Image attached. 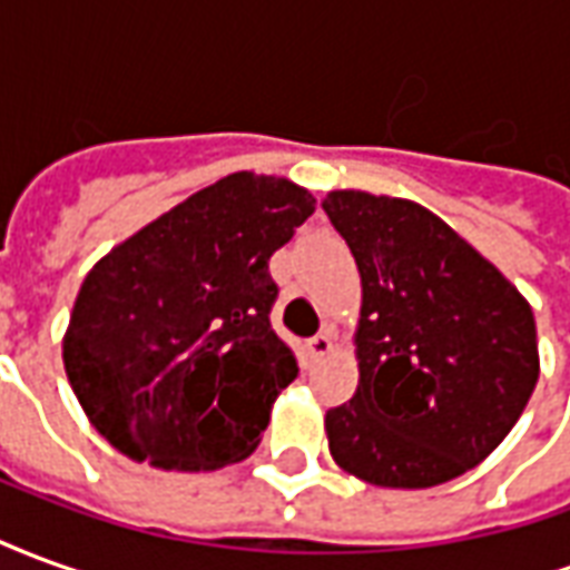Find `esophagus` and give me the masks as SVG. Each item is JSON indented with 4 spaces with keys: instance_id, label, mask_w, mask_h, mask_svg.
I'll use <instances>...</instances> for the list:
<instances>
[{
    "instance_id": "esophagus-1",
    "label": "esophagus",
    "mask_w": 570,
    "mask_h": 570,
    "mask_svg": "<svg viewBox=\"0 0 570 570\" xmlns=\"http://www.w3.org/2000/svg\"><path fill=\"white\" fill-rule=\"evenodd\" d=\"M308 357L311 360H323V357H330L333 354V335L330 333H321V335H314V338H308Z\"/></svg>"
}]
</instances>
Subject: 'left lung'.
<instances>
[{
	"label": "left lung",
	"mask_w": 570,
	"mask_h": 570,
	"mask_svg": "<svg viewBox=\"0 0 570 570\" xmlns=\"http://www.w3.org/2000/svg\"><path fill=\"white\" fill-rule=\"evenodd\" d=\"M323 210L363 286L357 394L326 412L333 461L382 489H430L485 461L538 384L528 298L415 200L338 188Z\"/></svg>",
	"instance_id": "left-lung-1"
}]
</instances>
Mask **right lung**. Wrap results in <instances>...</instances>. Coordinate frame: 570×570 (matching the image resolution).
<instances>
[{"mask_svg": "<svg viewBox=\"0 0 570 570\" xmlns=\"http://www.w3.org/2000/svg\"><path fill=\"white\" fill-rule=\"evenodd\" d=\"M311 213L308 188L240 170L94 265L69 314L63 366L109 445L179 473L256 452L298 372L268 321V259Z\"/></svg>", "mask_w": 570, "mask_h": 570, "instance_id": "obj_1", "label": "right lung"}]
</instances>
